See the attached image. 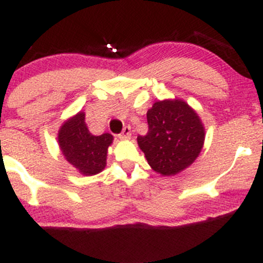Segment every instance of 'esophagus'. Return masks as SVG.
Listing matches in <instances>:
<instances>
[{
    "instance_id": "34e87169",
    "label": "esophagus",
    "mask_w": 263,
    "mask_h": 263,
    "mask_svg": "<svg viewBox=\"0 0 263 263\" xmlns=\"http://www.w3.org/2000/svg\"><path fill=\"white\" fill-rule=\"evenodd\" d=\"M119 137L121 138V140H129V138H131V127H129V126H125Z\"/></svg>"
}]
</instances>
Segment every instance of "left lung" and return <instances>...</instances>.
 Instances as JSON below:
<instances>
[{"mask_svg":"<svg viewBox=\"0 0 263 263\" xmlns=\"http://www.w3.org/2000/svg\"><path fill=\"white\" fill-rule=\"evenodd\" d=\"M148 132L137 142L147 162L162 176L188 168L203 148L205 129L198 114L179 100L157 101L147 111Z\"/></svg>","mask_w":263,"mask_h":263,"instance_id":"1","label":"left lung"}]
</instances>
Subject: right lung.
Listing matches in <instances>:
<instances>
[{"instance_id":"obj_1","label":"right lung","mask_w":263,"mask_h":263,"mask_svg":"<svg viewBox=\"0 0 263 263\" xmlns=\"http://www.w3.org/2000/svg\"><path fill=\"white\" fill-rule=\"evenodd\" d=\"M112 135L93 136L87 129L85 114L80 112L63 123L58 142L65 159L84 176H93L106 165L107 148L112 143Z\"/></svg>"}]
</instances>
